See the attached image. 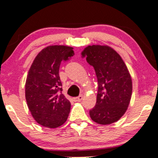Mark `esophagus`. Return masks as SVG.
<instances>
[{"label":"esophagus","instance_id":"obj_1","mask_svg":"<svg viewBox=\"0 0 158 158\" xmlns=\"http://www.w3.org/2000/svg\"><path fill=\"white\" fill-rule=\"evenodd\" d=\"M82 98H83V96L81 94V95H79V97H77V98H74L73 100L75 102H79V101H81V100H82Z\"/></svg>","mask_w":158,"mask_h":158}]
</instances>
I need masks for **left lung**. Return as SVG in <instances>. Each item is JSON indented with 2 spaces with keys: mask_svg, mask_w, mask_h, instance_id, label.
Listing matches in <instances>:
<instances>
[{
  "mask_svg": "<svg viewBox=\"0 0 158 158\" xmlns=\"http://www.w3.org/2000/svg\"><path fill=\"white\" fill-rule=\"evenodd\" d=\"M82 55L94 67L98 82L96 105L90 110V117L100 124L116 122L127 111L132 95V79L127 66L108 46H88Z\"/></svg>",
  "mask_w": 158,
  "mask_h": 158,
  "instance_id": "8db88e82",
  "label": "left lung"
}]
</instances>
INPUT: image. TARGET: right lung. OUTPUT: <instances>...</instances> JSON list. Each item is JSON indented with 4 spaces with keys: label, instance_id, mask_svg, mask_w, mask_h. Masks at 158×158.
Instances as JSON below:
<instances>
[{
    "label": "right lung",
    "instance_id": "obj_1",
    "mask_svg": "<svg viewBox=\"0 0 158 158\" xmlns=\"http://www.w3.org/2000/svg\"><path fill=\"white\" fill-rule=\"evenodd\" d=\"M72 47L55 45L41 50L31 64L25 82V98L33 118L48 128L61 126L68 118L70 102L61 93L59 68L74 55Z\"/></svg>",
    "mask_w": 158,
    "mask_h": 158
}]
</instances>
